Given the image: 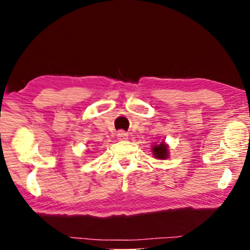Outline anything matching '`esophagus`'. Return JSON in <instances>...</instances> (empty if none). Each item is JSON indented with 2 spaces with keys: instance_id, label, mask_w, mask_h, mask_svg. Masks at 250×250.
I'll return each instance as SVG.
<instances>
[{
  "instance_id": "esophagus-1",
  "label": "esophagus",
  "mask_w": 250,
  "mask_h": 250,
  "mask_svg": "<svg viewBox=\"0 0 250 250\" xmlns=\"http://www.w3.org/2000/svg\"><path fill=\"white\" fill-rule=\"evenodd\" d=\"M117 138L119 139V140H126L128 138V134L127 133H126L125 131H119L118 133H117Z\"/></svg>"
}]
</instances>
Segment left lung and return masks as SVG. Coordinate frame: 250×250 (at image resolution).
Listing matches in <instances>:
<instances>
[{"label":"left lung","mask_w":250,"mask_h":250,"mask_svg":"<svg viewBox=\"0 0 250 250\" xmlns=\"http://www.w3.org/2000/svg\"><path fill=\"white\" fill-rule=\"evenodd\" d=\"M153 157L157 159H166L168 158L169 152H168V146L165 142H160L159 145H155L152 148Z\"/></svg>","instance_id":"obj_1"}]
</instances>
